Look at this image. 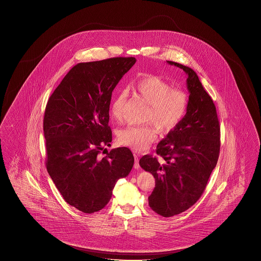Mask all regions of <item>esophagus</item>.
Here are the masks:
<instances>
[{"instance_id": "obj_1", "label": "esophagus", "mask_w": 261, "mask_h": 261, "mask_svg": "<svg viewBox=\"0 0 261 261\" xmlns=\"http://www.w3.org/2000/svg\"><path fill=\"white\" fill-rule=\"evenodd\" d=\"M134 167L135 168H136V169H139V168H140V164H139V156H138V154H136V153H134Z\"/></svg>"}]
</instances>
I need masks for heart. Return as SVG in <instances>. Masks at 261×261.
I'll return each instance as SVG.
<instances>
[{
	"instance_id": "1",
	"label": "heart",
	"mask_w": 261,
	"mask_h": 261,
	"mask_svg": "<svg viewBox=\"0 0 261 261\" xmlns=\"http://www.w3.org/2000/svg\"><path fill=\"white\" fill-rule=\"evenodd\" d=\"M135 90L149 105L145 121L152 122L163 133H169L186 117L189 108V96L182 88L172 87L166 79L155 74H145L137 80ZM127 92L119 91L110 105L112 118L122 119V110L126 101ZM157 139V130L152 124L128 125L118 133L119 143L135 151L144 150Z\"/></svg>"
}]
</instances>
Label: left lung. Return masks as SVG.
Returning a JSON list of instances; mask_svg holds the SVG:
<instances>
[{
  "label": "left lung",
  "mask_w": 261,
  "mask_h": 261,
  "mask_svg": "<svg viewBox=\"0 0 261 261\" xmlns=\"http://www.w3.org/2000/svg\"><path fill=\"white\" fill-rule=\"evenodd\" d=\"M188 74L189 108L182 122L159 142L156 153L144 155L140 165L156 181L148 197L151 208L164 217L182 214L205 191L220 153V124L212 97L196 72L167 61Z\"/></svg>",
  "instance_id": "left-lung-1"
}]
</instances>
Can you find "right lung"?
I'll list each match as a JSON object with an SVG mask.
<instances>
[{
    "label": "right lung",
    "mask_w": 261,
    "mask_h": 261,
    "mask_svg": "<svg viewBox=\"0 0 261 261\" xmlns=\"http://www.w3.org/2000/svg\"><path fill=\"white\" fill-rule=\"evenodd\" d=\"M135 63V57H113L76 64L47 100L43 120L47 172L64 200L84 214L107 205L117 181L134 165L127 147L99 154L112 142V92Z\"/></svg>",
    "instance_id": "right-lung-1"
}]
</instances>
